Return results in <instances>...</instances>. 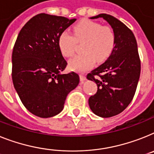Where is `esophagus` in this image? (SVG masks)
<instances>
[{
    "label": "esophagus",
    "mask_w": 154,
    "mask_h": 154,
    "mask_svg": "<svg viewBox=\"0 0 154 154\" xmlns=\"http://www.w3.org/2000/svg\"><path fill=\"white\" fill-rule=\"evenodd\" d=\"M80 80H81V81H84L86 80V76H85V74H83V73H81L80 74Z\"/></svg>",
    "instance_id": "esophagus-1"
}]
</instances>
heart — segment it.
Here are the masks:
<instances>
[{"instance_id": "heart-1", "label": "heart", "mask_w": 154, "mask_h": 154, "mask_svg": "<svg viewBox=\"0 0 154 154\" xmlns=\"http://www.w3.org/2000/svg\"><path fill=\"white\" fill-rule=\"evenodd\" d=\"M77 41H85L82 48L84 53L71 59L69 66L73 70L85 71L91 68L95 60L103 63L110 56L116 45V35L109 26L83 20L73 27V35L66 30L60 33L58 44L62 54L66 57L72 56Z\"/></svg>"}]
</instances>
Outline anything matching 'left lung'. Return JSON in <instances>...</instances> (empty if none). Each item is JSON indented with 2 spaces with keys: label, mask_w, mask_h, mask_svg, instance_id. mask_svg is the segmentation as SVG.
Masks as SVG:
<instances>
[{
  "label": "left lung",
  "mask_w": 154,
  "mask_h": 154,
  "mask_svg": "<svg viewBox=\"0 0 154 154\" xmlns=\"http://www.w3.org/2000/svg\"><path fill=\"white\" fill-rule=\"evenodd\" d=\"M103 18L109 23L116 35V45L108 59L88 73L87 78L97 84L98 90L88 99L95 114L110 117L121 113L130 104L136 91L141 71L137 42L134 33L122 22L107 14Z\"/></svg>",
  "instance_id": "8db88e82"
}]
</instances>
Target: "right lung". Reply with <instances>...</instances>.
I'll use <instances>...</instances> for the list:
<instances>
[{
  "label": "right lung",
  "instance_id": "add662e5",
  "mask_svg": "<svg viewBox=\"0 0 154 154\" xmlns=\"http://www.w3.org/2000/svg\"><path fill=\"white\" fill-rule=\"evenodd\" d=\"M76 21L41 13L19 32L12 51L11 77L24 106L42 118L63 110L67 95L77 87L79 75L61 74L67 62L59 49L60 33Z\"/></svg>",
  "mask_w": 154,
  "mask_h": 154
}]
</instances>
